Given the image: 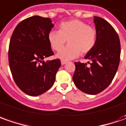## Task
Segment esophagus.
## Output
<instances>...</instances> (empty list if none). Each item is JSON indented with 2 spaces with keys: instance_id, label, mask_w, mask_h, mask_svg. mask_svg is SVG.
<instances>
[{
  "instance_id": "34e87169",
  "label": "esophagus",
  "mask_w": 126,
  "mask_h": 126,
  "mask_svg": "<svg viewBox=\"0 0 126 126\" xmlns=\"http://www.w3.org/2000/svg\"><path fill=\"white\" fill-rule=\"evenodd\" d=\"M67 63V61H61V64L62 65H65V64H66Z\"/></svg>"
}]
</instances>
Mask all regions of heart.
<instances>
[{
  "label": "heart",
  "mask_w": 126,
  "mask_h": 126,
  "mask_svg": "<svg viewBox=\"0 0 126 126\" xmlns=\"http://www.w3.org/2000/svg\"><path fill=\"white\" fill-rule=\"evenodd\" d=\"M47 40L51 49L56 51H60L67 40L68 45L56 54V58L67 61L93 49L96 43L97 33L95 28L84 21L72 19L61 23L59 31H51Z\"/></svg>",
  "instance_id": "b5f03b06"
}]
</instances>
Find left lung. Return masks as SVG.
I'll use <instances>...</instances> for the list:
<instances>
[{"instance_id": "1", "label": "left lung", "mask_w": 126, "mask_h": 126, "mask_svg": "<svg viewBox=\"0 0 126 126\" xmlns=\"http://www.w3.org/2000/svg\"><path fill=\"white\" fill-rule=\"evenodd\" d=\"M93 21L97 33L96 43L84 57L91 61V67H87L86 63H75L72 77L77 87L89 95L100 93L110 84L119 67L121 54L119 37L114 28L99 16H94Z\"/></svg>"}]
</instances>
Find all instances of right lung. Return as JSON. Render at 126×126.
Wrapping results in <instances>:
<instances>
[{"label": "right lung", "instance_id": "1", "mask_svg": "<svg viewBox=\"0 0 126 126\" xmlns=\"http://www.w3.org/2000/svg\"><path fill=\"white\" fill-rule=\"evenodd\" d=\"M54 26L49 18L33 16L21 21L12 35L8 52L10 70L16 84L28 95L48 91L61 67L59 59L44 61L54 55L47 40Z\"/></svg>", "mask_w": 126, "mask_h": 126}]
</instances>
